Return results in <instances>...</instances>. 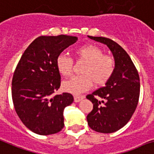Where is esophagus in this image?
<instances>
[{
	"mask_svg": "<svg viewBox=\"0 0 154 154\" xmlns=\"http://www.w3.org/2000/svg\"><path fill=\"white\" fill-rule=\"evenodd\" d=\"M84 98V96H79V95H75V96L74 97V101L75 102V103H79V102H80L82 99Z\"/></svg>",
	"mask_w": 154,
	"mask_h": 154,
	"instance_id": "34e87169",
	"label": "esophagus"
}]
</instances>
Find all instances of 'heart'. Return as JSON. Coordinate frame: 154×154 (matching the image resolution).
<instances>
[{"mask_svg": "<svg viewBox=\"0 0 154 154\" xmlns=\"http://www.w3.org/2000/svg\"><path fill=\"white\" fill-rule=\"evenodd\" d=\"M78 60L84 62L81 73L63 83L65 91L72 94H80L91 87L103 86L114 72V61L110 56L103 55L102 49L95 45H84L75 51ZM56 67L63 76L68 77L73 71V60L66 55H60L56 59Z\"/></svg>", "mask_w": 154, "mask_h": 154, "instance_id": "heart-1", "label": "heart"}]
</instances>
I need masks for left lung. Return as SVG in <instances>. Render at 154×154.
I'll list each match as a JSON object with an SVG mask.
<instances>
[{"label":"left lung","mask_w":154,"mask_h":154,"mask_svg":"<svg viewBox=\"0 0 154 154\" xmlns=\"http://www.w3.org/2000/svg\"><path fill=\"white\" fill-rule=\"evenodd\" d=\"M88 37L109 48L114 56V72L105 87L87 96L93 103L87 123L96 132L114 133L126 125L136 110L140 94L139 75L127 52L119 44L106 37Z\"/></svg>","instance_id":"8db88e82"}]
</instances>
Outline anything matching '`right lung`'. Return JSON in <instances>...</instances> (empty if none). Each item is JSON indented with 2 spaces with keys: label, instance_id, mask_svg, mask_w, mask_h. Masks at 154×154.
<instances>
[{
  "label": "right lung",
  "instance_id": "obj_1",
  "mask_svg": "<svg viewBox=\"0 0 154 154\" xmlns=\"http://www.w3.org/2000/svg\"><path fill=\"white\" fill-rule=\"evenodd\" d=\"M78 40L76 36H40L22 55L13 74L12 97L24 126L40 135L60 132L64 126L63 110L73 103L69 93L54 95L60 87L56 59Z\"/></svg>",
  "mask_w": 154,
  "mask_h": 154
}]
</instances>
